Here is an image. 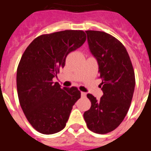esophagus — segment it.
<instances>
[{
	"label": "esophagus",
	"mask_w": 151,
	"mask_h": 151,
	"mask_svg": "<svg viewBox=\"0 0 151 151\" xmlns=\"http://www.w3.org/2000/svg\"><path fill=\"white\" fill-rule=\"evenodd\" d=\"M81 95H82V97H86V93L85 92H81Z\"/></svg>",
	"instance_id": "1"
}]
</instances>
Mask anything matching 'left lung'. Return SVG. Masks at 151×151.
<instances>
[{
    "label": "left lung",
    "instance_id": "obj_1",
    "mask_svg": "<svg viewBox=\"0 0 151 151\" xmlns=\"http://www.w3.org/2000/svg\"><path fill=\"white\" fill-rule=\"evenodd\" d=\"M85 32L89 50L98 63L104 94L100 100L87 94L91 106L84 113V119L89 130L106 134L120 125L129 111L135 86L134 69L119 40L100 31Z\"/></svg>",
    "mask_w": 151,
    "mask_h": 151
}]
</instances>
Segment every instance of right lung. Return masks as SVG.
I'll use <instances>...</instances> for the list:
<instances>
[{"label": "right lung", "mask_w": 151, "mask_h": 151, "mask_svg": "<svg viewBox=\"0 0 151 151\" xmlns=\"http://www.w3.org/2000/svg\"><path fill=\"white\" fill-rule=\"evenodd\" d=\"M81 30L42 35L33 40L21 57L17 72L19 104L29 123L45 134L66 126L73 105L81 97L76 87L61 88L53 82L68 54L85 43Z\"/></svg>", "instance_id": "1"}]
</instances>
